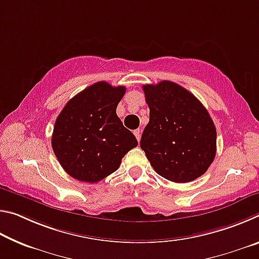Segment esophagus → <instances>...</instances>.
Instances as JSON below:
<instances>
[{
    "label": "esophagus",
    "instance_id": "obj_1",
    "mask_svg": "<svg viewBox=\"0 0 259 259\" xmlns=\"http://www.w3.org/2000/svg\"><path fill=\"white\" fill-rule=\"evenodd\" d=\"M134 134H135V136H136V138H137V140L139 142V140H140V130H139V129H138V130H135Z\"/></svg>",
    "mask_w": 259,
    "mask_h": 259
}]
</instances>
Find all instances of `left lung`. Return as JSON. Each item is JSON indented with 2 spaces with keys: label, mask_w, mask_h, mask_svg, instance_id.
<instances>
[{
  "label": "left lung",
  "mask_w": 259,
  "mask_h": 259,
  "mask_svg": "<svg viewBox=\"0 0 259 259\" xmlns=\"http://www.w3.org/2000/svg\"><path fill=\"white\" fill-rule=\"evenodd\" d=\"M150 108L140 147L155 171L188 183L207 171L216 155V128L200 100L171 81L143 85Z\"/></svg>",
  "instance_id": "1"
}]
</instances>
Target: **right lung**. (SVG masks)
I'll list each match as a JSON object with an SVG mask.
<instances>
[{"instance_id":"add662e5","label":"right lung","mask_w":259,"mask_h":259,"mask_svg":"<svg viewBox=\"0 0 259 259\" xmlns=\"http://www.w3.org/2000/svg\"><path fill=\"white\" fill-rule=\"evenodd\" d=\"M124 94L125 87L102 81L65 105L56 120L51 145L69 176L85 183L102 181L116 171L122 157L138 145L116 115Z\"/></svg>"}]
</instances>
